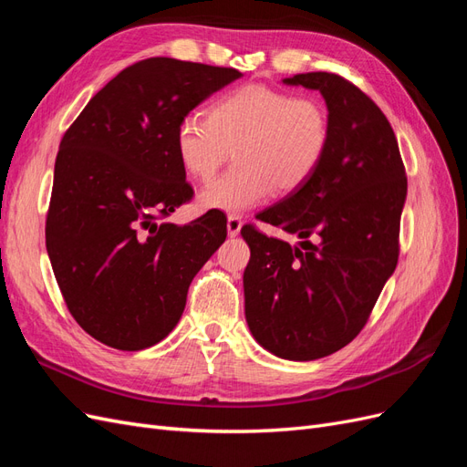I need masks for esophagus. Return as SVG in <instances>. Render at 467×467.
Wrapping results in <instances>:
<instances>
[{
    "instance_id": "1",
    "label": "esophagus",
    "mask_w": 467,
    "mask_h": 467,
    "mask_svg": "<svg viewBox=\"0 0 467 467\" xmlns=\"http://www.w3.org/2000/svg\"><path fill=\"white\" fill-rule=\"evenodd\" d=\"M242 216H237V214H230L228 216V235L230 237H235L237 234H239V230H242Z\"/></svg>"
}]
</instances>
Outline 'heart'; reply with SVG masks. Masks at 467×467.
I'll use <instances>...</instances> for the list:
<instances>
[{"label": "heart", "instance_id": "heart-1", "mask_svg": "<svg viewBox=\"0 0 467 467\" xmlns=\"http://www.w3.org/2000/svg\"><path fill=\"white\" fill-rule=\"evenodd\" d=\"M331 142L329 112L314 97L247 83L210 103L208 117L187 115L175 151L185 171L202 182L228 161L235 165L201 192V204L244 212L273 194L294 192L312 179Z\"/></svg>", "mask_w": 467, "mask_h": 467}]
</instances>
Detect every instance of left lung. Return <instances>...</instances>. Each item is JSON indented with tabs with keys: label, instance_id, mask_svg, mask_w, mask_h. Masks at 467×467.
Instances as JSON below:
<instances>
[{
	"label": "left lung",
	"instance_id": "left-lung-1",
	"mask_svg": "<svg viewBox=\"0 0 467 467\" xmlns=\"http://www.w3.org/2000/svg\"><path fill=\"white\" fill-rule=\"evenodd\" d=\"M285 83L321 91L331 142L302 189L257 214L298 235L302 247L268 237L253 223L242 228L251 249L245 317L273 355L316 360L362 331L395 271L407 175L389 120L355 83L327 72Z\"/></svg>",
	"mask_w": 467,
	"mask_h": 467
}]
</instances>
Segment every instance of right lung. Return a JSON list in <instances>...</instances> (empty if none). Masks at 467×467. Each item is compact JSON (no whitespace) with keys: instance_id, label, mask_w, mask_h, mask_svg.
Here are the masks:
<instances>
[{"instance_id":"obj_1","label":"right lung","mask_w":467,"mask_h":467,"mask_svg":"<svg viewBox=\"0 0 467 467\" xmlns=\"http://www.w3.org/2000/svg\"><path fill=\"white\" fill-rule=\"evenodd\" d=\"M175 58L124 67L66 130L54 165L47 251L69 314L99 343L153 347L173 331L194 275L228 235L222 212L169 223L192 199L179 122L237 79Z\"/></svg>"}]
</instances>
